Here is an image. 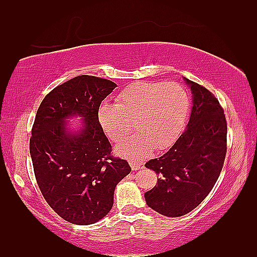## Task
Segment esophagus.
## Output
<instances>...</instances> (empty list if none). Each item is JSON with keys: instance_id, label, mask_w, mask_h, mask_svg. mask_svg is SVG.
Here are the masks:
<instances>
[{"instance_id": "34e87169", "label": "esophagus", "mask_w": 257, "mask_h": 257, "mask_svg": "<svg viewBox=\"0 0 257 257\" xmlns=\"http://www.w3.org/2000/svg\"><path fill=\"white\" fill-rule=\"evenodd\" d=\"M129 164H131L133 170H139L142 167L141 162H139V161H134V160L129 161Z\"/></svg>"}]
</instances>
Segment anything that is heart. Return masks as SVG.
<instances>
[{
  "instance_id": "heart-1",
  "label": "heart",
  "mask_w": 257,
  "mask_h": 257,
  "mask_svg": "<svg viewBox=\"0 0 257 257\" xmlns=\"http://www.w3.org/2000/svg\"><path fill=\"white\" fill-rule=\"evenodd\" d=\"M189 110V97L176 82H136L119 91L115 104L102 103L97 121L112 142L124 140L133 131L138 134L117 146L119 155L141 160L154 148L168 149L179 139Z\"/></svg>"
}]
</instances>
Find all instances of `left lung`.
I'll return each mask as SVG.
<instances>
[{"mask_svg": "<svg viewBox=\"0 0 257 257\" xmlns=\"http://www.w3.org/2000/svg\"><path fill=\"white\" fill-rule=\"evenodd\" d=\"M186 81L193 93L186 131L164 155L146 163L160 176L157 186L145 194L146 202L168 217L186 215L202 202L216 183L227 154L223 108L207 88Z\"/></svg>", "mask_w": 257, "mask_h": 257, "instance_id": "obj_1", "label": "left lung"}]
</instances>
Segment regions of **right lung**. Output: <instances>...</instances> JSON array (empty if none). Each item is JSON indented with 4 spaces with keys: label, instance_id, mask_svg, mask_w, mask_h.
<instances>
[{
    "label": "right lung",
    "instance_id": "1",
    "mask_svg": "<svg viewBox=\"0 0 257 257\" xmlns=\"http://www.w3.org/2000/svg\"><path fill=\"white\" fill-rule=\"evenodd\" d=\"M115 87L107 78L80 75L54 88L37 109L29 142L36 182L51 209L73 224L103 218L117 183L132 172L112 155L97 121L98 107ZM74 114L85 121L78 135L65 128Z\"/></svg>",
    "mask_w": 257,
    "mask_h": 257
}]
</instances>
